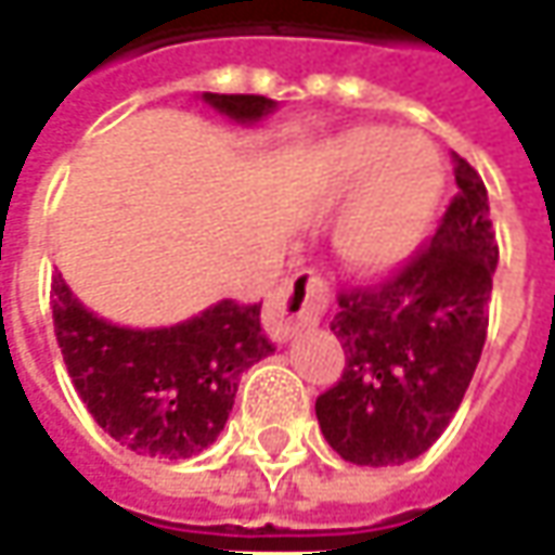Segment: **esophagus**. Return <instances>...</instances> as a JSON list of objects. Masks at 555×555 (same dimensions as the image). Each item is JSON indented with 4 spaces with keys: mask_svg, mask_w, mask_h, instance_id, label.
Here are the masks:
<instances>
[{
    "mask_svg": "<svg viewBox=\"0 0 555 555\" xmlns=\"http://www.w3.org/2000/svg\"><path fill=\"white\" fill-rule=\"evenodd\" d=\"M325 304H328V285L313 270H300L292 279H285L270 297L263 313L267 335L276 344L292 340L304 325H315L322 319Z\"/></svg>",
    "mask_w": 555,
    "mask_h": 555,
    "instance_id": "esophagus-1",
    "label": "esophagus"
}]
</instances>
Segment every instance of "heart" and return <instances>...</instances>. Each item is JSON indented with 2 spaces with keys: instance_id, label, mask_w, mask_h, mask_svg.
<instances>
[{
  "instance_id": "b5f03b06",
  "label": "heart",
  "mask_w": 555,
  "mask_h": 555,
  "mask_svg": "<svg viewBox=\"0 0 555 555\" xmlns=\"http://www.w3.org/2000/svg\"><path fill=\"white\" fill-rule=\"evenodd\" d=\"M315 183L328 199L354 190L335 223V248L356 273H387L430 230L442 199V163L421 134L359 125L315 153Z\"/></svg>"
}]
</instances>
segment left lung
<instances>
[{
    "label": "left lung",
    "mask_w": 555,
    "mask_h": 555,
    "mask_svg": "<svg viewBox=\"0 0 555 555\" xmlns=\"http://www.w3.org/2000/svg\"><path fill=\"white\" fill-rule=\"evenodd\" d=\"M457 196L430 245L380 282L337 295L347 365L315 399L328 446L359 467L414 461L442 436L486 347L498 240L476 168L454 156Z\"/></svg>",
    "instance_id": "1"
}]
</instances>
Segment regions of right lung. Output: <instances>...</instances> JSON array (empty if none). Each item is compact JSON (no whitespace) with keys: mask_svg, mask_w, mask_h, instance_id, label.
I'll return each mask as SVG.
<instances>
[{"mask_svg":"<svg viewBox=\"0 0 555 555\" xmlns=\"http://www.w3.org/2000/svg\"><path fill=\"white\" fill-rule=\"evenodd\" d=\"M236 122L273 113L263 94H202ZM54 335L91 417L125 449L181 461L223 430L242 372L276 347L260 328V304L220 300L171 328H119L88 313L61 273L51 279Z\"/></svg>","mask_w":555,"mask_h":555,"instance_id":"right-lung-1","label":"right lung"}]
</instances>
